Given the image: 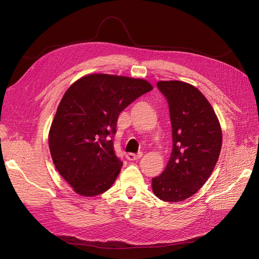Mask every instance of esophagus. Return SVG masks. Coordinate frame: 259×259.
Masks as SVG:
<instances>
[{
  "label": "esophagus",
  "instance_id": "esophagus-1",
  "mask_svg": "<svg viewBox=\"0 0 259 259\" xmlns=\"http://www.w3.org/2000/svg\"><path fill=\"white\" fill-rule=\"evenodd\" d=\"M143 156V152H138V153H127L126 154V159L130 160V161H133V160H138Z\"/></svg>",
  "mask_w": 259,
  "mask_h": 259
}]
</instances>
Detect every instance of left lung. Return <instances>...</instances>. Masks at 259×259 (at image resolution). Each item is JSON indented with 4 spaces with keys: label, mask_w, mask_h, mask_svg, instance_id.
<instances>
[{
    "label": "left lung",
    "mask_w": 259,
    "mask_h": 259,
    "mask_svg": "<svg viewBox=\"0 0 259 259\" xmlns=\"http://www.w3.org/2000/svg\"><path fill=\"white\" fill-rule=\"evenodd\" d=\"M166 98L173 148L165 169L152 178V191L162 201L190 198L213 171L223 136L221 124L208 100L194 86L182 81L156 84Z\"/></svg>",
    "instance_id": "8db88e82"
}]
</instances>
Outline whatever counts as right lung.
<instances>
[{
  "mask_svg": "<svg viewBox=\"0 0 259 259\" xmlns=\"http://www.w3.org/2000/svg\"><path fill=\"white\" fill-rule=\"evenodd\" d=\"M152 89L143 79L90 74L65 93L49 145L55 166L76 193L95 197L113 185L123 165L113 148L117 117Z\"/></svg>",
  "mask_w": 259,
  "mask_h": 259,
  "instance_id": "obj_1",
  "label": "right lung"
}]
</instances>
